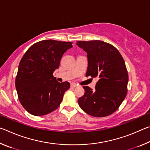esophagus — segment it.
I'll return each instance as SVG.
<instances>
[{"label": "esophagus", "mask_w": 150, "mask_h": 150, "mask_svg": "<svg viewBox=\"0 0 150 150\" xmlns=\"http://www.w3.org/2000/svg\"><path fill=\"white\" fill-rule=\"evenodd\" d=\"M77 84H75V83H71V87H72V88H75V87H77Z\"/></svg>", "instance_id": "1"}]
</instances>
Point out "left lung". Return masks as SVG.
I'll return each instance as SVG.
<instances>
[{
  "instance_id": "obj_1",
  "label": "left lung",
  "mask_w": 150,
  "mask_h": 150,
  "mask_svg": "<svg viewBox=\"0 0 150 150\" xmlns=\"http://www.w3.org/2000/svg\"><path fill=\"white\" fill-rule=\"evenodd\" d=\"M79 47L87 53L86 77H97L95 90L84 86V95L78 99L83 110L95 117H105L117 110L127 94L128 75L120 52L112 45L93 40L79 41Z\"/></svg>"
}]
</instances>
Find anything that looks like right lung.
<instances>
[{
    "label": "right lung",
    "mask_w": 150,
    "mask_h": 150,
    "mask_svg": "<svg viewBox=\"0 0 150 150\" xmlns=\"http://www.w3.org/2000/svg\"><path fill=\"white\" fill-rule=\"evenodd\" d=\"M72 43L53 40L33 44L20 60L15 81L19 100L30 114L43 116L59 107L69 82L59 83L53 76L63 55Z\"/></svg>",
    "instance_id": "obj_1"
}]
</instances>
